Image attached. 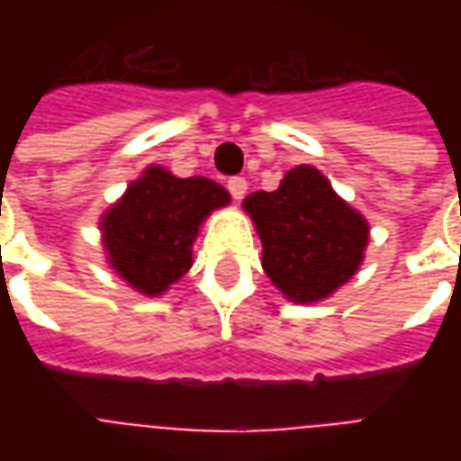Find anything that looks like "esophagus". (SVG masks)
Instances as JSON below:
<instances>
[{"label": "esophagus", "mask_w": 461, "mask_h": 461, "mask_svg": "<svg viewBox=\"0 0 461 461\" xmlns=\"http://www.w3.org/2000/svg\"><path fill=\"white\" fill-rule=\"evenodd\" d=\"M227 190H230V194L234 200H241V197L247 194V180L240 177V175H237V177H230V180H227Z\"/></svg>", "instance_id": "esophagus-1"}]
</instances>
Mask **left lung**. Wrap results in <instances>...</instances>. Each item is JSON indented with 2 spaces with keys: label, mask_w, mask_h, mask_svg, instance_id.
Listing matches in <instances>:
<instances>
[{
  "label": "left lung",
  "mask_w": 461,
  "mask_h": 461,
  "mask_svg": "<svg viewBox=\"0 0 461 461\" xmlns=\"http://www.w3.org/2000/svg\"><path fill=\"white\" fill-rule=\"evenodd\" d=\"M264 244V271L296 303H313L346 284L363 261L367 221L316 167L299 165L279 190L244 200Z\"/></svg>",
  "instance_id": "8db88e82"
}]
</instances>
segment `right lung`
Here are the masks:
<instances>
[{"label": "right lung", "instance_id": "obj_1", "mask_svg": "<svg viewBox=\"0 0 461 461\" xmlns=\"http://www.w3.org/2000/svg\"><path fill=\"white\" fill-rule=\"evenodd\" d=\"M227 202L230 194L217 182L182 180L152 165L101 221L113 269L132 289L158 296L190 269L202 220Z\"/></svg>", "mask_w": 461, "mask_h": 461}]
</instances>
